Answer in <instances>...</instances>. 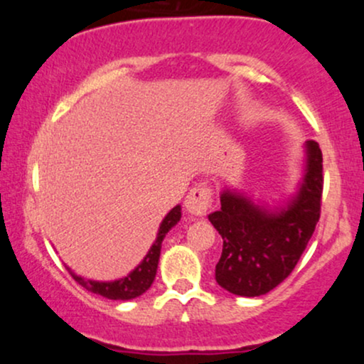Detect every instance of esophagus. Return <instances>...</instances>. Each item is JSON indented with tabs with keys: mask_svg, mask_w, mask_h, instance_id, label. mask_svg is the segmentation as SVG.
<instances>
[{
	"mask_svg": "<svg viewBox=\"0 0 364 364\" xmlns=\"http://www.w3.org/2000/svg\"><path fill=\"white\" fill-rule=\"evenodd\" d=\"M210 203H212V190L210 186L205 185V183H200V185L191 188L185 198L186 212L196 217L205 215L208 207H210Z\"/></svg>",
	"mask_w": 364,
	"mask_h": 364,
	"instance_id": "34e87169",
	"label": "esophagus"
}]
</instances>
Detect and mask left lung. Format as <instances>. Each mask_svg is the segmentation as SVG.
<instances>
[{
  "instance_id": "8db88e82",
  "label": "left lung",
  "mask_w": 364,
  "mask_h": 364,
  "mask_svg": "<svg viewBox=\"0 0 364 364\" xmlns=\"http://www.w3.org/2000/svg\"><path fill=\"white\" fill-rule=\"evenodd\" d=\"M323 168L316 141L306 144V174L299 193L281 212H267L245 196L224 191L208 220L223 236L215 281L237 296L265 294L294 270L321 212Z\"/></svg>"
}]
</instances>
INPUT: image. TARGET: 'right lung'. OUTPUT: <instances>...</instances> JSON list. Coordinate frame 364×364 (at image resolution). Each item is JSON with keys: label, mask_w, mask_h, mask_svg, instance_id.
<instances>
[{"label": "right lung", "mask_w": 364, "mask_h": 364, "mask_svg": "<svg viewBox=\"0 0 364 364\" xmlns=\"http://www.w3.org/2000/svg\"><path fill=\"white\" fill-rule=\"evenodd\" d=\"M179 219H181V207L176 205L168 215L164 217V220H162L161 228H159L156 243L152 245V248H150L147 257H145L144 262H141L140 265L124 279H119V281H114V282H95V281H85V279L78 277V275H75L73 272L70 274H72V277L80 284L82 287H85L87 291L94 292V294L102 296V298H107V299L136 298V296L144 294V292L152 286L154 279H156V272H157L159 257H161L162 240H164V236L168 235L169 229L178 224Z\"/></svg>", "instance_id": "right-lung-1"}]
</instances>
